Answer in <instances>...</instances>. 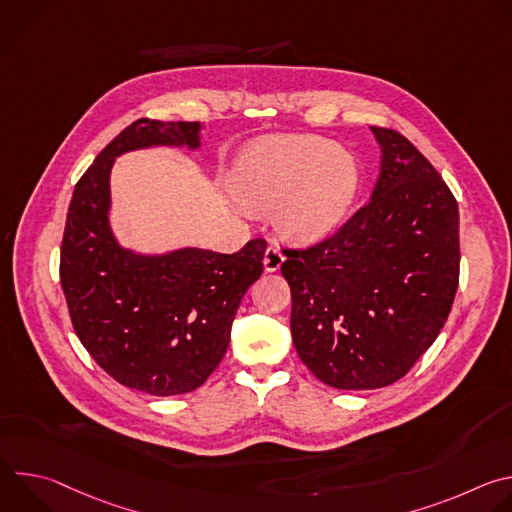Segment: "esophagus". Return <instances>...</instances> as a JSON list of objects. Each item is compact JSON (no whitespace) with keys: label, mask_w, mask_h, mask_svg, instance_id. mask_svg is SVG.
I'll return each instance as SVG.
<instances>
[{"label":"esophagus","mask_w":512,"mask_h":512,"mask_svg":"<svg viewBox=\"0 0 512 512\" xmlns=\"http://www.w3.org/2000/svg\"><path fill=\"white\" fill-rule=\"evenodd\" d=\"M283 259H285V257H283L281 249H279L277 245H269L267 251H265V257H263V267H265V271H269V273L277 271V269L281 267Z\"/></svg>","instance_id":"34e87169"}]
</instances>
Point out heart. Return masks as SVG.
Returning a JSON list of instances; mask_svg holds the SVG:
<instances>
[{"mask_svg": "<svg viewBox=\"0 0 512 512\" xmlns=\"http://www.w3.org/2000/svg\"><path fill=\"white\" fill-rule=\"evenodd\" d=\"M233 188L253 210L277 203L279 229L298 241L332 231L356 192L352 158L316 137H271L255 143L237 164Z\"/></svg>", "mask_w": 512, "mask_h": 512, "instance_id": "1", "label": "heart"}]
</instances>
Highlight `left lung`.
<instances>
[{"label":"left lung","mask_w":512,"mask_h":512,"mask_svg":"<svg viewBox=\"0 0 512 512\" xmlns=\"http://www.w3.org/2000/svg\"><path fill=\"white\" fill-rule=\"evenodd\" d=\"M381 143L373 196L326 239L283 247L291 338L334 389H379L405 377L442 332L460 281L458 202L395 129Z\"/></svg>","instance_id":"8db88e82"}]
</instances>
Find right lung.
<instances>
[{
    "instance_id": "add662e5",
    "label": "right lung",
    "mask_w": 512,
    "mask_h": 512,
    "mask_svg": "<svg viewBox=\"0 0 512 512\" xmlns=\"http://www.w3.org/2000/svg\"><path fill=\"white\" fill-rule=\"evenodd\" d=\"M198 121L137 119L97 156L72 192L60 245V285L72 328L117 383L168 397L198 389L221 364L239 304L263 273L265 239L239 253L182 249L139 257L117 247L109 223V172L129 150L198 145Z\"/></svg>"
}]
</instances>
